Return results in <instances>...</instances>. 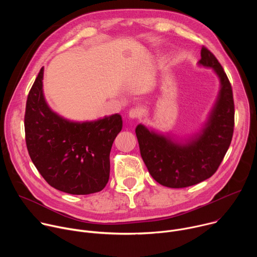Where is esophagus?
<instances>
[{
	"instance_id": "obj_1",
	"label": "esophagus",
	"mask_w": 257,
	"mask_h": 257,
	"mask_svg": "<svg viewBox=\"0 0 257 257\" xmlns=\"http://www.w3.org/2000/svg\"><path fill=\"white\" fill-rule=\"evenodd\" d=\"M128 116H129V118H131V119H137V118H139V117L141 116V111H140L139 108H137V107L131 108L129 114H128Z\"/></svg>"
}]
</instances>
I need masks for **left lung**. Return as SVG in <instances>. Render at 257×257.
<instances>
[{
	"mask_svg": "<svg viewBox=\"0 0 257 257\" xmlns=\"http://www.w3.org/2000/svg\"><path fill=\"white\" fill-rule=\"evenodd\" d=\"M199 66L211 68L219 90L202 128L187 137H177L138 124L135 133L141 158L152 177L161 185L184 188L211 177L221 165L234 131L233 91L216 58L202 47Z\"/></svg>",
	"mask_w": 257,
	"mask_h": 257,
	"instance_id": "8db88e82",
	"label": "left lung"
}]
</instances>
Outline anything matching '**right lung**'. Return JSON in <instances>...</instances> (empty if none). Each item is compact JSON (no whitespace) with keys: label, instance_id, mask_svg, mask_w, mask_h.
Segmentation results:
<instances>
[{"label":"right lung","instance_id":"1","mask_svg":"<svg viewBox=\"0 0 257 257\" xmlns=\"http://www.w3.org/2000/svg\"><path fill=\"white\" fill-rule=\"evenodd\" d=\"M44 68L27 97L25 139L34 166L57 190L86 195L101 191L109 177V153L122 130L119 114L94 121L68 120L49 106L44 94Z\"/></svg>","mask_w":257,"mask_h":257}]
</instances>
